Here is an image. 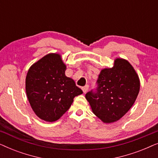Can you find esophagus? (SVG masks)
Instances as JSON below:
<instances>
[{
  "instance_id": "1",
  "label": "esophagus",
  "mask_w": 158,
  "mask_h": 158,
  "mask_svg": "<svg viewBox=\"0 0 158 158\" xmlns=\"http://www.w3.org/2000/svg\"><path fill=\"white\" fill-rule=\"evenodd\" d=\"M88 88H89V85H86L84 86V87H82V90H83V93H86V92L88 91Z\"/></svg>"
}]
</instances>
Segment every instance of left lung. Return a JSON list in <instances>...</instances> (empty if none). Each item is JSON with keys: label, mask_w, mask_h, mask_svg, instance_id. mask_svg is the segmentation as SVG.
I'll return each mask as SVG.
<instances>
[{"label": "left lung", "mask_w": 158, "mask_h": 158, "mask_svg": "<svg viewBox=\"0 0 158 158\" xmlns=\"http://www.w3.org/2000/svg\"><path fill=\"white\" fill-rule=\"evenodd\" d=\"M97 86L85 94L95 115L105 123L118 121L132 106L139 91V79L130 63L117 58L112 68L101 70Z\"/></svg>", "instance_id": "8db88e82"}]
</instances>
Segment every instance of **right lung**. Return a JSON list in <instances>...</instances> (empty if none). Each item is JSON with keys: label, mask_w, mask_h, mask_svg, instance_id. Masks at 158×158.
Masks as SVG:
<instances>
[{"label": "right lung", "mask_w": 158, "mask_h": 158, "mask_svg": "<svg viewBox=\"0 0 158 158\" xmlns=\"http://www.w3.org/2000/svg\"><path fill=\"white\" fill-rule=\"evenodd\" d=\"M65 64L58 54H49L31 65L26 77V92L38 117L55 122L70 109L75 96L83 94L65 76Z\"/></svg>", "instance_id": "add662e5"}]
</instances>
